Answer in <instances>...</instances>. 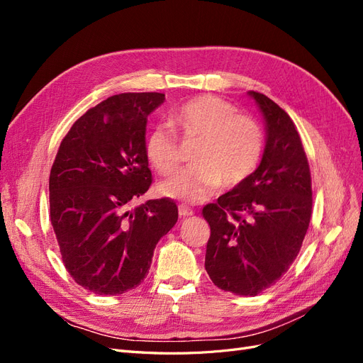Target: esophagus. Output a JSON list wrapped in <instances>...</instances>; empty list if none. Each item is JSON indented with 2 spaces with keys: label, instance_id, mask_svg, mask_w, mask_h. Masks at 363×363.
Segmentation results:
<instances>
[{
  "label": "esophagus",
  "instance_id": "esophagus-1",
  "mask_svg": "<svg viewBox=\"0 0 363 363\" xmlns=\"http://www.w3.org/2000/svg\"><path fill=\"white\" fill-rule=\"evenodd\" d=\"M179 215L182 216V218H186V216H192L194 215V211L192 208H189V207H186V206H179Z\"/></svg>",
  "mask_w": 363,
  "mask_h": 363
}]
</instances>
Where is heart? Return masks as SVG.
I'll return each mask as SVG.
<instances>
[{
  "label": "heart",
  "instance_id": "obj_1",
  "mask_svg": "<svg viewBox=\"0 0 363 363\" xmlns=\"http://www.w3.org/2000/svg\"><path fill=\"white\" fill-rule=\"evenodd\" d=\"M172 125L183 139H200L191 168L160 183L162 195L184 203H201L221 188H236L256 169L262 156L263 136L259 124L223 98L203 95L174 112ZM147 157L160 174L179 169L180 145L174 131L159 125L145 144Z\"/></svg>",
  "mask_w": 363,
  "mask_h": 363
}]
</instances>
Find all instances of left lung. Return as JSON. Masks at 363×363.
Segmentation results:
<instances>
[{
    "label": "left lung",
    "instance_id": "obj_1",
    "mask_svg": "<svg viewBox=\"0 0 363 363\" xmlns=\"http://www.w3.org/2000/svg\"><path fill=\"white\" fill-rule=\"evenodd\" d=\"M265 123V148L250 177L203 208L211 225L204 267L215 286L257 295L301 248L312 215V183L298 131L267 95L250 91Z\"/></svg>",
    "mask_w": 363,
    "mask_h": 363
}]
</instances>
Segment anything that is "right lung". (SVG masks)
<instances>
[{
	"mask_svg": "<svg viewBox=\"0 0 363 363\" xmlns=\"http://www.w3.org/2000/svg\"><path fill=\"white\" fill-rule=\"evenodd\" d=\"M164 94H121L89 108L63 138L50 174V218L71 277L98 295L139 286L179 219L169 199L130 204L151 184L148 116Z\"/></svg>",
	"mask_w": 363,
	"mask_h": 363,
	"instance_id": "right-lung-1",
	"label": "right lung"
}]
</instances>
